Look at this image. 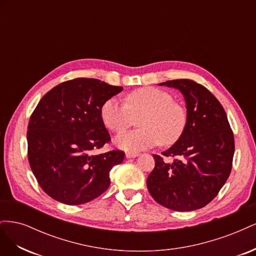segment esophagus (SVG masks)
Here are the masks:
<instances>
[{"label": "esophagus", "mask_w": 256, "mask_h": 256, "mask_svg": "<svg viewBox=\"0 0 256 256\" xmlns=\"http://www.w3.org/2000/svg\"><path fill=\"white\" fill-rule=\"evenodd\" d=\"M138 156V152H126V157L127 158H136Z\"/></svg>", "instance_id": "1"}]
</instances>
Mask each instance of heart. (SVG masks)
I'll use <instances>...</instances> for the list:
<instances>
[{
  "label": "heart",
  "mask_w": 256,
  "mask_h": 256,
  "mask_svg": "<svg viewBox=\"0 0 256 256\" xmlns=\"http://www.w3.org/2000/svg\"><path fill=\"white\" fill-rule=\"evenodd\" d=\"M104 125L120 134L140 118V129L124 132L115 138L118 147L126 150H141L161 143H176L187 126V112L171 94L156 88H142L129 92L126 104L115 98L108 99L100 109Z\"/></svg>",
  "instance_id": "1"
}]
</instances>
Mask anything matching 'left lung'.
<instances>
[{"label":"left lung","instance_id":"8db88e82","mask_svg":"<svg viewBox=\"0 0 256 256\" xmlns=\"http://www.w3.org/2000/svg\"><path fill=\"white\" fill-rule=\"evenodd\" d=\"M180 90L187 104V126L172 147L152 154L147 189L160 205L176 212L202 208L218 194L232 171L234 134L223 106L202 84L190 79L162 82ZM164 156H176L168 164Z\"/></svg>","mask_w":256,"mask_h":256}]
</instances>
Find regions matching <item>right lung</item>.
<instances>
[{
	"label": "right lung",
	"instance_id": "1",
	"mask_svg": "<svg viewBox=\"0 0 256 256\" xmlns=\"http://www.w3.org/2000/svg\"><path fill=\"white\" fill-rule=\"evenodd\" d=\"M122 90L76 78L56 85L38 102L28 126V158L37 182L52 198L80 205L109 188L111 168L122 164L125 152L92 150L111 141L100 109Z\"/></svg>",
	"mask_w": 256,
	"mask_h": 256
}]
</instances>
